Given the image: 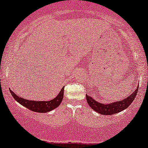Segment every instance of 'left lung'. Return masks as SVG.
<instances>
[{
    "label": "left lung",
    "instance_id": "8db88e82",
    "mask_svg": "<svg viewBox=\"0 0 148 148\" xmlns=\"http://www.w3.org/2000/svg\"><path fill=\"white\" fill-rule=\"evenodd\" d=\"M138 87H137L134 92H133L130 96L124 99L123 101H117L110 104H103L102 103H99L97 101L94 100L90 96L86 95V100L88 105L90 108H92L94 111L101 114L103 115H111L114 114L118 113L119 112H121L130 106V104L134 101L136 97L137 92H138Z\"/></svg>",
    "mask_w": 148,
    "mask_h": 148
}]
</instances>
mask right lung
<instances>
[{"label":"right lung","mask_w":148,"mask_h":148,"mask_svg":"<svg viewBox=\"0 0 148 148\" xmlns=\"http://www.w3.org/2000/svg\"><path fill=\"white\" fill-rule=\"evenodd\" d=\"M10 91L11 92L14 99L17 102H18L20 104H21L24 107H25L27 109L35 112L45 113L55 109V108L58 107V106L60 104L61 101H63L64 88L61 89L59 94H58V96L56 98H54V99L49 101H34L27 100V99L19 97L16 94H14L10 89Z\"/></svg>","instance_id":"obj_1"}]
</instances>
